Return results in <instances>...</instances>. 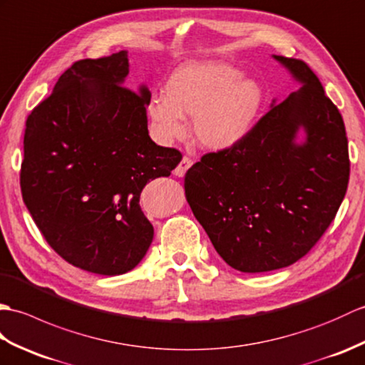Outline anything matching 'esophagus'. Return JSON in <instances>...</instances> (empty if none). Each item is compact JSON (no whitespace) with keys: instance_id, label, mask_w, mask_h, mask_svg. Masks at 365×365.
I'll return each mask as SVG.
<instances>
[{"instance_id":"1","label":"esophagus","mask_w":365,"mask_h":365,"mask_svg":"<svg viewBox=\"0 0 365 365\" xmlns=\"http://www.w3.org/2000/svg\"><path fill=\"white\" fill-rule=\"evenodd\" d=\"M192 164H193L192 159L187 158V156H184V158L181 159L180 164H178V167L175 168V175L182 178V176L185 175V172H187V170L192 167Z\"/></svg>"}]
</instances>
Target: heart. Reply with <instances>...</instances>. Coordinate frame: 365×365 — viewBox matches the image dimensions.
I'll return each mask as SVG.
<instances>
[{"mask_svg": "<svg viewBox=\"0 0 365 365\" xmlns=\"http://www.w3.org/2000/svg\"><path fill=\"white\" fill-rule=\"evenodd\" d=\"M264 101L261 84L218 61L187 62L168 78L165 95H153L148 115L164 142L185 133L184 115L193 117L201 147L220 151L242 142L255 126Z\"/></svg>", "mask_w": 365, "mask_h": 365, "instance_id": "heart-1", "label": "heart"}]
</instances>
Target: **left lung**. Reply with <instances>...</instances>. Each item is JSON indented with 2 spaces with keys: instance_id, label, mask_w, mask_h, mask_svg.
<instances>
[{
  "instance_id": "left-lung-1",
  "label": "left lung",
  "mask_w": 365,
  "mask_h": 365,
  "mask_svg": "<svg viewBox=\"0 0 365 365\" xmlns=\"http://www.w3.org/2000/svg\"><path fill=\"white\" fill-rule=\"evenodd\" d=\"M273 58L303 87L272 104L244 140L207 153L184 178L187 203L217 253L244 273L282 269L309 253L350 178L341 112L306 62ZM299 128L303 144L296 143Z\"/></svg>"
}]
</instances>
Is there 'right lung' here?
<instances>
[{
	"label": "right lung",
	"mask_w": 365,
	"mask_h": 365,
	"mask_svg": "<svg viewBox=\"0 0 365 365\" xmlns=\"http://www.w3.org/2000/svg\"><path fill=\"white\" fill-rule=\"evenodd\" d=\"M128 53L83 59L62 73L24 129L23 201L62 259L96 274L126 273L153 242L140 209L147 182L182 159L148 135L145 86L125 84Z\"/></svg>",
	"instance_id": "obj_1"
}]
</instances>
